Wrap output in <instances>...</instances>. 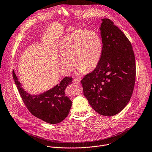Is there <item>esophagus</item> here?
Masks as SVG:
<instances>
[{
    "mask_svg": "<svg viewBox=\"0 0 152 152\" xmlns=\"http://www.w3.org/2000/svg\"><path fill=\"white\" fill-rule=\"evenodd\" d=\"M80 78H77V77H76V78H75L73 80V82H75V83H79L80 82Z\"/></svg>",
    "mask_w": 152,
    "mask_h": 152,
    "instance_id": "esophagus-1",
    "label": "esophagus"
}]
</instances>
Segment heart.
I'll return each instance as SVG.
<instances>
[{"mask_svg": "<svg viewBox=\"0 0 152 152\" xmlns=\"http://www.w3.org/2000/svg\"><path fill=\"white\" fill-rule=\"evenodd\" d=\"M102 53V41L100 36L91 30L77 29L64 37L61 41L60 64L66 73H70L75 66L79 71L88 72L98 64Z\"/></svg>", "mask_w": 152, "mask_h": 152, "instance_id": "heart-1", "label": "heart"}]
</instances>
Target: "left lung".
<instances>
[{
  "label": "left lung",
  "mask_w": 152,
  "mask_h": 152,
  "mask_svg": "<svg viewBox=\"0 0 152 152\" xmlns=\"http://www.w3.org/2000/svg\"><path fill=\"white\" fill-rule=\"evenodd\" d=\"M99 29L102 53L96 68L81 83L92 108L104 116H113L127 105L134 90L136 68L131 42L110 19L104 18Z\"/></svg>",
  "instance_id": "8db88e82"
}]
</instances>
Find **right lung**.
I'll return each mask as SVG.
<instances>
[{
  "label": "right lung",
  "instance_id": "1",
  "mask_svg": "<svg viewBox=\"0 0 152 152\" xmlns=\"http://www.w3.org/2000/svg\"><path fill=\"white\" fill-rule=\"evenodd\" d=\"M13 77L24 104L34 116L51 124L59 123L67 117L72 102L66 96L64 91L72 83V77H65L59 84L37 95L24 91L14 71Z\"/></svg>",
  "mask_w": 152,
  "mask_h": 152
}]
</instances>
